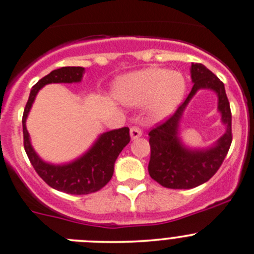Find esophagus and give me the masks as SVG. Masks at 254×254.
<instances>
[{
  "mask_svg": "<svg viewBox=\"0 0 254 254\" xmlns=\"http://www.w3.org/2000/svg\"><path fill=\"white\" fill-rule=\"evenodd\" d=\"M130 136H131L132 140H136V138L142 136V130L138 127H136V125H134V127H131V129H130Z\"/></svg>",
  "mask_w": 254,
  "mask_h": 254,
  "instance_id": "obj_1",
  "label": "esophagus"
}]
</instances>
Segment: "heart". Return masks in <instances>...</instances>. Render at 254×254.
Wrapping results in <instances>:
<instances>
[{"label":"heart","instance_id":"1","mask_svg":"<svg viewBox=\"0 0 254 254\" xmlns=\"http://www.w3.org/2000/svg\"><path fill=\"white\" fill-rule=\"evenodd\" d=\"M186 90L184 76L178 71L151 68L124 76L117 85L116 93L127 105L148 103L149 113L154 118H164L175 111Z\"/></svg>","mask_w":254,"mask_h":254}]
</instances>
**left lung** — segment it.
Listing matches in <instances>:
<instances>
[{"instance_id": "left-lung-1", "label": "left lung", "mask_w": 254, "mask_h": 254, "mask_svg": "<svg viewBox=\"0 0 254 254\" xmlns=\"http://www.w3.org/2000/svg\"><path fill=\"white\" fill-rule=\"evenodd\" d=\"M191 79L193 86L186 100L174 114L148 132L151 146L149 176L167 189H192L209 180L223 164L233 141L230 103L223 82L201 63L191 64ZM201 88H210L217 92L218 109L227 125V131L213 148L189 150L183 147L177 137L178 122L187 103Z\"/></svg>"}]
</instances>
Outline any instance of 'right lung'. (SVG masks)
I'll use <instances>...</instances> for the list:
<instances>
[{"label": "right lung", "mask_w": 254, "mask_h": 254, "mask_svg": "<svg viewBox=\"0 0 254 254\" xmlns=\"http://www.w3.org/2000/svg\"><path fill=\"white\" fill-rule=\"evenodd\" d=\"M84 70L82 66H62L40 79L31 89L21 119L24 148L34 169L47 185L69 194H89L106 186L113 176L114 162L123 148L130 142L129 127L107 131L98 137L95 145L84 156L63 165H53L44 162L31 147L25 122L39 90L52 82L81 81Z\"/></svg>", "instance_id": "right-lung-1"}]
</instances>
